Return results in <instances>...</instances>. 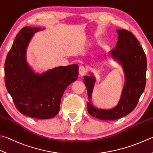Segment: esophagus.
<instances>
[{
    "label": "esophagus",
    "instance_id": "obj_1",
    "mask_svg": "<svg viewBox=\"0 0 153 153\" xmlns=\"http://www.w3.org/2000/svg\"><path fill=\"white\" fill-rule=\"evenodd\" d=\"M79 74L80 76H83L84 74L86 73V68L84 67V66H80L79 67Z\"/></svg>",
    "mask_w": 153,
    "mask_h": 153
}]
</instances>
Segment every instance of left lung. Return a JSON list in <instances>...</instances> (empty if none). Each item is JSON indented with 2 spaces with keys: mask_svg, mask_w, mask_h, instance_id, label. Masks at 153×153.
<instances>
[{
  "mask_svg": "<svg viewBox=\"0 0 153 153\" xmlns=\"http://www.w3.org/2000/svg\"><path fill=\"white\" fill-rule=\"evenodd\" d=\"M118 41L111 51L113 58L119 60L125 73V83L120 100L114 108L110 110L99 109L87 101V110L91 116L104 120L120 119L131 112L136 107L146 85V58L143 47L131 32L118 29ZM94 76H85L84 82L88 99L94 87Z\"/></svg>",
  "mask_w": 153,
  "mask_h": 153,
  "instance_id": "left-lung-1",
  "label": "left lung"
}]
</instances>
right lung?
Segmentation results:
<instances>
[{"label":"right lung","instance_id":"1","mask_svg":"<svg viewBox=\"0 0 153 153\" xmlns=\"http://www.w3.org/2000/svg\"><path fill=\"white\" fill-rule=\"evenodd\" d=\"M40 30L26 27L16 34L5 60L4 81L21 113L47 119L59 113L63 93L79 76V66H60L41 74H34L26 61V50L34 34Z\"/></svg>","mask_w":153,"mask_h":153}]
</instances>
